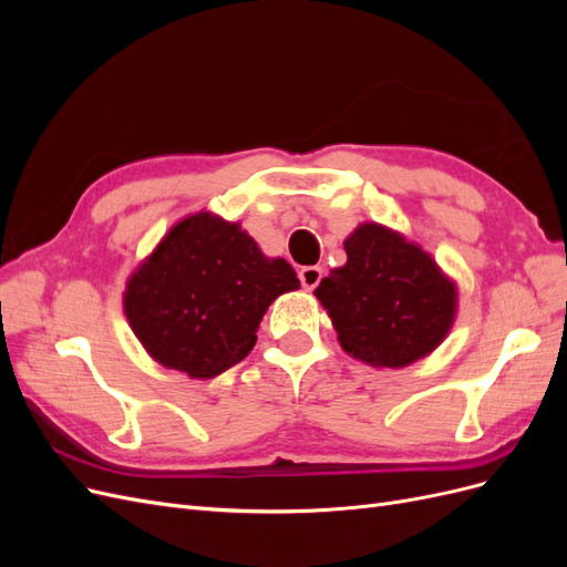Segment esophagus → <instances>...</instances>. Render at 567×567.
I'll list each match as a JSON object with an SVG mask.
<instances>
[{"label":"esophagus","instance_id":"34e87169","mask_svg":"<svg viewBox=\"0 0 567 567\" xmlns=\"http://www.w3.org/2000/svg\"><path fill=\"white\" fill-rule=\"evenodd\" d=\"M298 277H300V284H302V288H307V290H312V288H317L319 286V281H321V267H302L300 271H298Z\"/></svg>","mask_w":567,"mask_h":567}]
</instances>
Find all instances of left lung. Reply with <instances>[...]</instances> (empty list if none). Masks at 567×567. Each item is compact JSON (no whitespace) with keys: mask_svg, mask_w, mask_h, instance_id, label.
<instances>
[{"mask_svg":"<svg viewBox=\"0 0 567 567\" xmlns=\"http://www.w3.org/2000/svg\"><path fill=\"white\" fill-rule=\"evenodd\" d=\"M348 262L315 296L340 348L371 367L402 369L431 354L456 317V286L421 246L375 221L346 241Z\"/></svg>","mask_w":567,"mask_h":567,"instance_id":"obj_1","label":"left lung"}]
</instances>
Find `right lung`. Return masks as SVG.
<instances>
[{"mask_svg": "<svg viewBox=\"0 0 567 567\" xmlns=\"http://www.w3.org/2000/svg\"><path fill=\"white\" fill-rule=\"evenodd\" d=\"M296 288V269L267 257L238 221L196 213L136 267L123 307L158 364L215 379L248 357L267 307Z\"/></svg>", "mask_w": 567, "mask_h": 567, "instance_id": "1", "label": "right lung"}]
</instances>
